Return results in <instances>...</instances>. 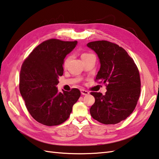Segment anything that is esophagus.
Wrapping results in <instances>:
<instances>
[{
	"label": "esophagus",
	"instance_id": "esophagus-1",
	"mask_svg": "<svg viewBox=\"0 0 159 159\" xmlns=\"http://www.w3.org/2000/svg\"><path fill=\"white\" fill-rule=\"evenodd\" d=\"M80 91H81V93L82 94V95H88V94L89 93V92L88 91L84 90V89H81L80 90Z\"/></svg>",
	"mask_w": 159,
	"mask_h": 159
}]
</instances>
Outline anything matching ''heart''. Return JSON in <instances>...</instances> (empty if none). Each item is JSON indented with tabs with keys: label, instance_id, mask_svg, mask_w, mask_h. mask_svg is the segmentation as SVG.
Listing matches in <instances>:
<instances>
[{
	"label": "heart",
	"instance_id": "heart-1",
	"mask_svg": "<svg viewBox=\"0 0 159 159\" xmlns=\"http://www.w3.org/2000/svg\"><path fill=\"white\" fill-rule=\"evenodd\" d=\"M89 54H87V53H84V54H82V58L87 57V56L89 55ZM70 60V57H68L66 58V59L64 60V62H63V66H64V67H66L67 66H68V63H69Z\"/></svg>",
	"mask_w": 159,
	"mask_h": 159
}]
</instances>
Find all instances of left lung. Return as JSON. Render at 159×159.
Segmentation results:
<instances>
[{
  "label": "left lung",
  "mask_w": 159,
  "mask_h": 159,
  "mask_svg": "<svg viewBox=\"0 0 159 159\" xmlns=\"http://www.w3.org/2000/svg\"><path fill=\"white\" fill-rule=\"evenodd\" d=\"M87 47L98 55L101 68L96 80L106 84L105 95L91 92L95 102L90 108L92 117L104 124H116L133 110L140 94L138 67L126 50L106 40L89 43Z\"/></svg>",
  "instance_id": "1"
}]
</instances>
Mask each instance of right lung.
Listing matches in <instances>:
<instances>
[{"label":"right lung","instance_id":"obj_1","mask_svg":"<svg viewBox=\"0 0 159 159\" xmlns=\"http://www.w3.org/2000/svg\"><path fill=\"white\" fill-rule=\"evenodd\" d=\"M77 41L50 39L33 50L22 64L19 91L30 115L39 123L57 126L68 119L72 106L80 97L77 89L58 92V77L63 74L66 55Z\"/></svg>","mask_w":159,"mask_h":159}]
</instances>
